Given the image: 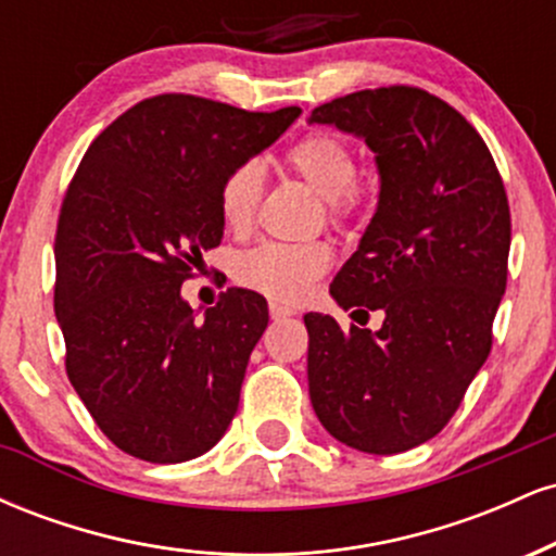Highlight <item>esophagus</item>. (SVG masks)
Here are the masks:
<instances>
[{
    "mask_svg": "<svg viewBox=\"0 0 556 556\" xmlns=\"http://www.w3.org/2000/svg\"><path fill=\"white\" fill-rule=\"evenodd\" d=\"M269 314L274 321H282V318H290L295 311L287 308V305H282V303H269Z\"/></svg>",
    "mask_w": 556,
    "mask_h": 556,
    "instance_id": "obj_1",
    "label": "esophagus"
}]
</instances>
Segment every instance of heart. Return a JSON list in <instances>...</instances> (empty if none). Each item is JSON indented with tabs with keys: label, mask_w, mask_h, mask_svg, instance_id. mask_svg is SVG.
<instances>
[{
	"label": "heart",
	"mask_w": 556,
	"mask_h": 556,
	"mask_svg": "<svg viewBox=\"0 0 556 556\" xmlns=\"http://www.w3.org/2000/svg\"><path fill=\"white\" fill-rule=\"evenodd\" d=\"M287 167L329 203L334 216H350L358 208L361 193L355 188V164L350 146L331 132L316 130L300 138L285 156ZM261 193L264 167L253 159L238 162L219 185V214L232 232H245L253 225ZM331 266V251L324 242H264L242 253L235 264V277L251 290L264 292L279 303H298L311 292L318 277Z\"/></svg>",
	"instance_id": "1"
}]
</instances>
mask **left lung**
I'll list each match as a JSON object with an SVG mask.
<instances>
[{"instance_id": "obj_1", "label": "left lung", "mask_w": 556, "mask_h": 556, "mask_svg": "<svg viewBox=\"0 0 556 556\" xmlns=\"http://www.w3.org/2000/svg\"><path fill=\"white\" fill-rule=\"evenodd\" d=\"M308 125L374 151L376 212L329 292L344 311H384L379 331L305 314L311 405L337 442L397 455L444 429L489 358L507 287V193L473 125L420 88L348 93Z\"/></svg>"}]
</instances>
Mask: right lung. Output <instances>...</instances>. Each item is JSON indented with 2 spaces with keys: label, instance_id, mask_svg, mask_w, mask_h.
Listing matches in <instances>:
<instances>
[{
  "label": "right lung",
  "instance_id": "add662e5",
  "mask_svg": "<svg viewBox=\"0 0 556 556\" xmlns=\"http://www.w3.org/2000/svg\"><path fill=\"white\" fill-rule=\"evenodd\" d=\"M298 117L164 93L88 146L56 222L54 314L70 384L127 455L193 460L232 424L266 300L229 287L198 318L180 287L225 235L227 172Z\"/></svg>",
  "mask_w": 556,
  "mask_h": 556
}]
</instances>
